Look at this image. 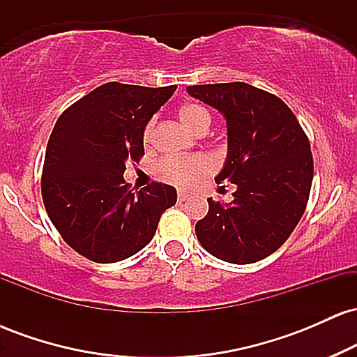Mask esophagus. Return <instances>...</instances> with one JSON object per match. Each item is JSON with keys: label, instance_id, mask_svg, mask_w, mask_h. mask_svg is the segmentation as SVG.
<instances>
[{"label": "esophagus", "instance_id": "esophagus-1", "mask_svg": "<svg viewBox=\"0 0 357 357\" xmlns=\"http://www.w3.org/2000/svg\"><path fill=\"white\" fill-rule=\"evenodd\" d=\"M188 198H190V192H186V191H179L178 192V199H179V202H186Z\"/></svg>", "mask_w": 357, "mask_h": 357}]
</instances>
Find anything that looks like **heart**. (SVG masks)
Segmentation results:
<instances>
[{
	"mask_svg": "<svg viewBox=\"0 0 357 357\" xmlns=\"http://www.w3.org/2000/svg\"><path fill=\"white\" fill-rule=\"evenodd\" d=\"M178 117L181 124L191 132H198L208 129L211 117L210 112L199 104H184L178 110ZM153 137V122L146 126L144 141L149 142ZM211 171V162L204 155H188V158H166L159 162L158 173L166 181L178 184V186H191L196 181L204 178Z\"/></svg>",
	"mask_w": 357,
	"mask_h": 357,
	"instance_id": "1",
	"label": "heart"
}]
</instances>
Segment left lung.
Wrapping results in <instances>:
<instances>
[{"instance_id": "obj_1", "label": "left lung", "mask_w": 357, "mask_h": 357, "mask_svg": "<svg viewBox=\"0 0 357 357\" xmlns=\"http://www.w3.org/2000/svg\"><path fill=\"white\" fill-rule=\"evenodd\" d=\"M227 121L228 153L216 181L236 186L231 203L208 198L196 223L208 253L228 264L264 260L280 248L305 211L314 178L309 139L284 100L243 84L186 87Z\"/></svg>"}]
</instances>
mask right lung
Listing matches in <instances>:
<instances>
[{"instance_id": "right-lung-1", "label": "right lung", "mask_w": 357, "mask_h": 357, "mask_svg": "<svg viewBox=\"0 0 357 357\" xmlns=\"http://www.w3.org/2000/svg\"><path fill=\"white\" fill-rule=\"evenodd\" d=\"M176 85L149 89L107 82L59 117L45 154L42 196L61 238L89 260H126L153 240L162 211L174 206L169 184L132 192L126 162L144 155V130Z\"/></svg>"}]
</instances>
